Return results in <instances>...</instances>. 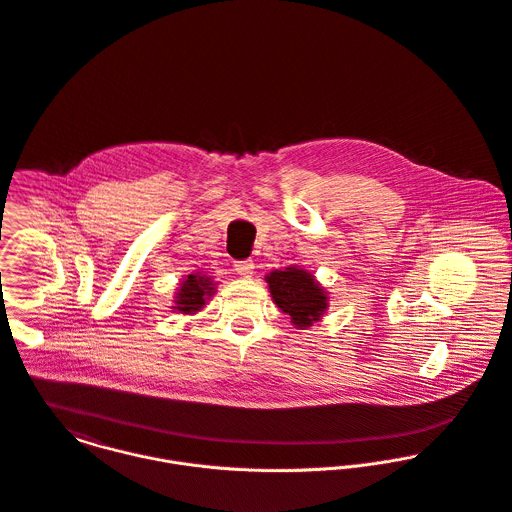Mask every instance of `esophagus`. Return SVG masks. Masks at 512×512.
Segmentation results:
<instances>
[{"instance_id": "esophagus-1", "label": "esophagus", "mask_w": 512, "mask_h": 512, "mask_svg": "<svg viewBox=\"0 0 512 512\" xmlns=\"http://www.w3.org/2000/svg\"><path fill=\"white\" fill-rule=\"evenodd\" d=\"M234 270L244 276V278H250L254 274V262L252 260H238L234 262Z\"/></svg>"}]
</instances>
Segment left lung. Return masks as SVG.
I'll return each instance as SVG.
<instances>
[{
	"label": "left lung",
	"mask_w": 512,
	"mask_h": 512,
	"mask_svg": "<svg viewBox=\"0 0 512 512\" xmlns=\"http://www.w3.org/2000/svg\"><path fill=\"white\" fill-rule=\"evenodd\" d=\"M266 284L274 304L290 316V322L298 330H306L320 322L330 308V296L316 276L300 266H288L284 270H272L266 276Z\"/></svg>",
	"instance_id": "1"
}]
</instances>
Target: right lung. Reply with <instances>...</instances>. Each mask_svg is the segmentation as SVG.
<instances>
[{
    "mask_svg": "<svg viewBox=\"0 0 512 512\" xmlns=\"http://www.w3.org/2000/svg\"><path fill=\"white\" fill-rule=\"evenodd\" d=\"M214 292H216V282L212 280V276L202 272L188 274L184 276V280L178 284L174 292L172 312L192 316L206 306V302L214 296Z\"/></svg>",
    "mask_w": 512,
    "mask_h": 512,
    "instance_id": "obj_1",
    "label": "right lung"
}]
</instances>
